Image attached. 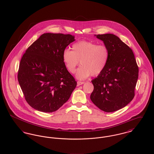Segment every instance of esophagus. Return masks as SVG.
<instances>
[{
	"mask_svg": "<svg viewBox=\"0 0 154 154\" xmlns=\"http://www.w3.org/2000/svg\"><path fill=\"white\" fill-rule=\"evenodd\" d=\"M84 84V82H81V81H77V85L79 86V85H81L82 84Z\"/></svg>",
	"mask_w": 154,
	"mask_h": 154,
	"instance_id": "esophagus-1",
	"label": "esophagus"
}]
</instances>
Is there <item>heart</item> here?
<instances>
[{"label":"heart","mask_w":154,"mask_h":154,"mask_svg":"<svg viewBox=\"0 0 154 154\" xmlns=\"http://www.w3.org/2000/svg\"><path fill=\"white\" fill-rule=\"evenodd\" d=\"M109 58V51L104 45H97L88 41H80L72 45V51L65 49L62 53L63 61L67 69L74 73L76 67L80 62L75 74L77 79L82 80L91 75H97L106 67Z\"/></svg>","instance_id":"heart-1"}]
</instances>
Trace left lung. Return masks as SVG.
Segmentation results:
<instances>
[{
    "instance_id": "1",
    "label": "left lung",
    "mask_w": 154,
    "mask_h": 154,
    "mask_svg": "<svg viewBox=\"0 0 154 154\" xmlns=\"http://www.w3.org/2000/svg\"><path fill=\"white\" fill-rule=\"evenodd\" d=\"M109 51L107 65L91 81L94 89L90 98L99 109L114 112L122 109L134 96L139 68L132 50L110 33L95 35Z\"/></svg>"
}]
</instances>
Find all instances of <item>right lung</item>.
Returning a JSON list of instances; mask_svg holds the SVG:
<instances>
[{"label": "right lung", "instance_id": "obj_1", "mask_svg": "<svg viewBox=\"0 0 154 154\" xmlns=\"http://www.w3.org/2000/svg\"><path fill=\"white\" fill-rule=\"evenodd\" d=\"M75 37L44 33L26 50L18 80L26 102L35 110L55 111L69 100L77 82L66 69L62 53Z\"/></svg>", "mask_w": 154, "mask_h": 154}]
</instances>
